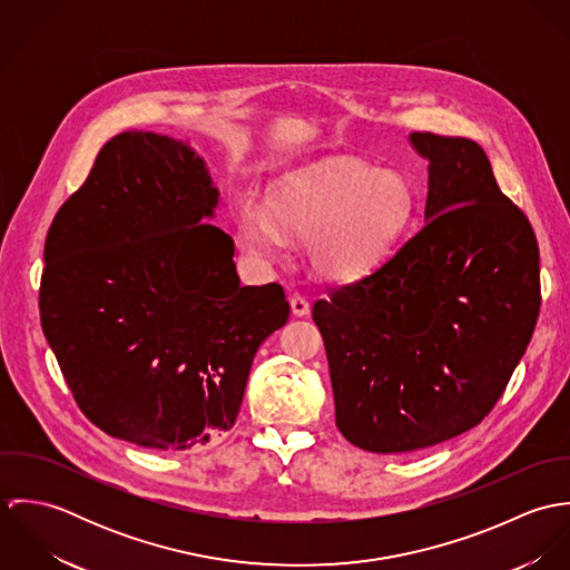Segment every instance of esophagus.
<instances>
[{
	"instance_id": "obj_1",
	"label": "esophagus",
	"mask_w": 570,
	"mask_h": 570,
	"mask_svg": "<svg viewBox=\"0 0 570 570\" xmlns=\"http://www.w3.org/2000/svg\"><path fill=\"white\" fill-rule=\"evenodd\" d=\"M289 305H292V314L298 316V318H303V316L309 314V301L303 298L301 294H294V296L289 298Z\"/></svg>"
}]
</instances>
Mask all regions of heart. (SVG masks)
<instances>
[{
    "instance_id": "b5f03b06",
    "label": "heart",
    "mask_w": 570,
    "mask_h": 570,
    "mask_svg": "<svg viewBox=\"0 0 570 570\" xmlns=\"http://www.w3.org/2000/svg\"><path fill=\"white\" fill-rule=\"evenodd\" d=\"M414 215V190L395 170L326 163L283 179L269 213L245 206L244 244L258 256H278L283 236L307 239V256L326 278H355L380 265Z\"/></svg>"
}]
</instances>
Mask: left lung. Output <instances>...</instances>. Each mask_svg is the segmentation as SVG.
<instances>
[{"mask_svg": "<svg viewBox=\"0 0 570 570\" xmlns=\"http://www.w3.org/2000/svg\"><path fill=\"white\" fill-rule=\"evenodd\" d=\"M428 160L423 226L368 276L314 305L335 425L375 454L479 425L540 314V249L524 213L468 138L410 134Z\"/></svg>", "mask_w": 570, "mask_h": 570, "instance_id": "8db88e82", "label": "left lung"}]
</instances>
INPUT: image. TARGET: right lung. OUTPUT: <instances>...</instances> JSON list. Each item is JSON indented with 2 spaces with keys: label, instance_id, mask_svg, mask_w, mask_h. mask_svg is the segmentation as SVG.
<instances>
[{
  "label": "right lung",
  "instance_id": "1",
  "mask_svg": "<svg viewBox=\"0 0 570 570\" xmlns=\"http://www.w3.org/2000/svg\"><path fill=\"white\" fill-rule=\"evenodd\" d=\"M217 204L188 142L125 131L48 230L41 326L82 414L116 439L190 450L230 430L258 346L289 318L281 285L242 287Z\"/></svg>",
  "mask_w": 570,
  "mask_h": 570
}]
</instances>
